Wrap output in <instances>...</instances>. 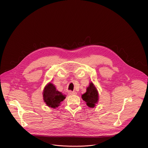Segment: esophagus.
<instances>
[{
	"label": "esophagus",
	"instance_id": "obj_1",
	"mask_svg": "<svg viewBox=\"0 0 148 148\" xmlns=\"http://www.w3.org/2000/svg\"><path fill=\"white\" fill-rule=\"evenodd\" d=\"M68 94H69V95H76V94H77V92H75L69 91V92H68Z\"/></svg>",
	"mask_w": 148,
	"mask_h": 148
}]
</instances>
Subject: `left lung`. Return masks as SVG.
<instances>
[{"label": "left lung", "instance_id": "8db88e82", "mask_svg": "<svg viewBox=\"0 0 148 148\" xmlns=\"http://www.w3.org/2000/svg\"><path fill=\"white\" fill-rule=\"evenodd\" d=\"M82 98L89 108H94L98 103V91L92 82L89 83L86 88V92L82 95Z\"/></svg>", "mask_w": 148, "mask_h": 148}]
</instances>
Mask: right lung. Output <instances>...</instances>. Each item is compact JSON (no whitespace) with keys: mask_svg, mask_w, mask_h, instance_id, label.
I'll use <instances>...</instances> for the list:
<instances>
[{"mask_svg":"<svg viewBox=\"0 0 148 148\" xmlns=\"http://www.w3.org/2000/svg\"><path fill=\"white\" fill-rule=\"evenodd\" d=\"M43 100L46 105L56 109L66 98V95L56 90L55 85L49 83L45 85L42 92Z\"/></svg>","mask_w":148,"mask_h":148,"instance_id":"1","label":"right lung"}]
</instances>
